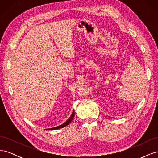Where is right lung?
<instances>
[{
	"label": "right lung",
	"instance_id": "obj_1",
	"mask_svg": "<svg viewBox=\"0 0 158 158\" xmlns=\"http://www.w3.org/2000/svg\"><path fill=\"white\" fill-rule=\"evenodd\" d=\"M74 117V110L73 109V113H72V114L71 116L69 117V118L68 119L67 121H66L65 123H64L63 124H62V125L58 126V127H53V128H47V130H56V129H59V128H63L66 126H67L69 123H70V122L73 121V119Z\"/></svg>",
	"mask_w": 158,
	"mask_h": 158
}]
</instances>
